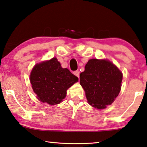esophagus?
<instances>
[{
	"instance_id": "34e87169",
	"label": "esophagus",
	"mask_w": 147,
	"mask_h": 147,
	"mask_svg": "<svg viewBox=\"0 0 147 147\" xmlns=\"http://www.w3.org/2000/svg\"><path fill=\"white\" fill-rule=\"evenodd\" d=\"M73 74H74V75H75L76 76L78 77V78L79 79H80V72H79V71H78V70L74 71L73 72Z\"/></svg>"
}]
</instances>
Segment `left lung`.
Segmentation results:
<instances>
[{
	"mask_svg": "<svg viewBox=\"0 0 147 147\" xmlns=\"http://www.w3.org/2000/svg\"><path fill=\"white\" fill-rule=\"evenodd\" d=\"M80 85L90 105L102 109L114 102L121 89L122 74L110 61L91 59L80 74Z\"/></svg>",
	"mask_w": 147,
	"mask_h": 147,
	"instance_id": "1",
	"label": "left lung"
}]
</instances>
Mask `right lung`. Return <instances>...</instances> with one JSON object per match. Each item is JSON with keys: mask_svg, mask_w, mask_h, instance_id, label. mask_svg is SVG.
Masks as SVG:
<instances>
[{"mask_svg": "<svg viewBox=\"0 0 147 147\" xmlns=\"http://www.w3.org/2000/svg\"><path fill=\"white\" fill-rule=\"evenodd\" d=\"M30 81L37 98L42 102L59 104L66 95L68 88L78 78L68 69L62 68L56 58L35 65L30 75Z\"/></svg>", "mask_w": 147, "mask_h": 147, "instance_id": "right-lung-1", "label": "right lung"}]
</instances>
